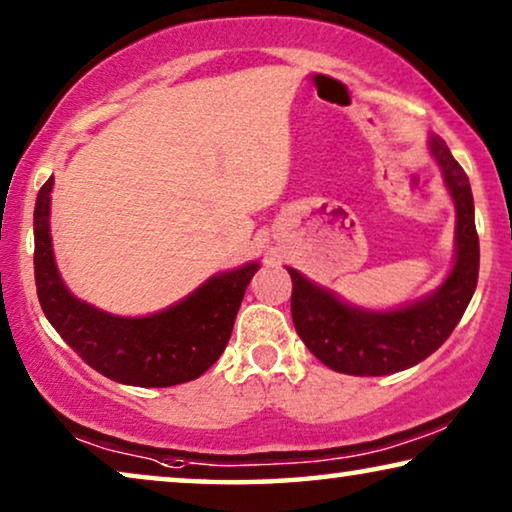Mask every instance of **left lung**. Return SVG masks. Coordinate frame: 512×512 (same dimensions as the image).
Instances as JSON below:
<instances>
[{"label": "left lung", "instance_id": "8db88e82", "mask_svg": "<svg viewBox=\"0 0 512 512\" xmlns=\"http://www.w3.org/2000/svg\"><path fill=\"white\" fill-rule=\"evenodd\" d=\"M430 154L457 213L455 264L439 289L395 310H365L287 266L296 333L319 361L342 375L381 377L421 363L448 340L476 292L480 246L469 179L441 137H430Z\"/></svg>", "mask_w": 512, "mask_h": 512}]
</instances>
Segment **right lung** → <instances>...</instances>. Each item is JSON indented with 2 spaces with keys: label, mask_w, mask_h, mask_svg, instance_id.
Segmentation results:
<instances>
[{
  "label": "right lung",
  "mask_w": 512,
  "mask_h": 512,
  "mask_svg": "<svg viewBox=\"0 0 512 512\" xmlns=\"http://www.w3.org/2000/svg\"><path fill=\"white\" fill-rule=\"evenodd\" d=\"M52 183L50 177L36 197L34 278L38 303L66 345L89 368L128 386L165 388L204 375L230 342L259 264L211 276L186 299L149 317L110 315L75 299L59 276L50 236Z\"/></svg>",
  "instance_id": "obj_1"
}]
</instances>
